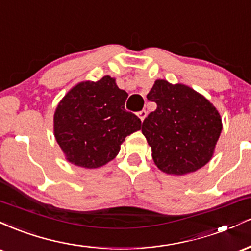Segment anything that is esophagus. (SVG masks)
Here are the masks:
<instances>
[{
	"label": "esophagus",
	"mask_w": 251,
	"mask_h": 251,
	"mask_svg": "<svg viewBox=\"0 0 251 251\" xmlns=\"http://www.w3.org/2000/svg\"><path fill=\"white\" fill-rule=\"evenodd\" d=\"M138 117L140 118V120H142V122H144V119H145V117H146V111H145V109H143V111L138 112Z\"/></svg>",
	"instance_id": "34e87169"
}]
</instances>
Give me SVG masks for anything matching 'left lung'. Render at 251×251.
Wrapping results in <instances>:
<instances>
[{
  "label": "left lung",
  "mask_w": 251,
  "mask_h": 251,
  "mask_svg": "<svg viewBox=\"0 0 251 251\" xmlns=\"http://www.w3.org/2000/svg\"><path fill=\"white\" fill-rule=\"evenodd\" d=\"M148 99L157 109L145 118L142 132L157 168L183 176L208 164L223 128L217 108L189 86L163 79L155 80Z\"/></svg>",
  "instance_id": "left-lung-1"
}]
</instances>
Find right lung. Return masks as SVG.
<instances>
[{
    "instance_id": "obj_1",
    "label": "right lung",
    "mask_w": 251,
    "mask_h": 251,
    "mask_svg": "<svg viewBox=\"0 0 251 251\" xmlns=\"http://www.w3.org/2000/svg\"><path fill=\"white\" fill-rule=\"evenodd\" d=\"M127 97L108 75L81 81L67 92L54 113V137L68 162L97 169L117 157L125 138L142 126L125 109Z\"/></svg>"
}]
</instances>
